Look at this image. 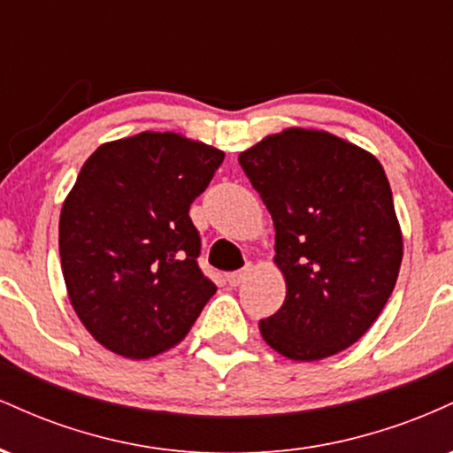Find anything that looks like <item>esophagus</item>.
Here are the masks:
<instances>
[{
  "label": "esophagus",
  "mask_w": 453,
  "mask_h": 453,
  "mask_svg": "<svg viewBox=\"0 0 453 453\" xmlns=\"http://www.w3.org/2000/svg\"><path fill=\"white\" fill-rule=\"evenodd\" d=\"M251 273H253V264H251V262H247L241 270H238V273L227 274V280H230V285H234V288H236V285H241L242 280L247 279L249 274H251Z\"/></svg>",
  "instance_id": "1"
}]
</instances>
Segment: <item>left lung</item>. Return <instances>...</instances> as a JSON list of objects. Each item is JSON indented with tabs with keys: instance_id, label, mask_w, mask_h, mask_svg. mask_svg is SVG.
Segmentation results:
<instances>
[{
	"instance_id": "1",
	"label": "left lung",
	"mask_w": 453,
	"mask_h": 453,
	"mask_svg": "<svg viewBox=\"0 0 453 453\" xmlns=\"http://www.w3.org/2000/svg\"><path fill=\"white\" fill-rule=\"evenodd\" d=\"M274 223L285 303L259 321L296 362L351 347L386 306L403 262V230L386 170L324 129L288 127L238 155Z\"/></svg>"
}]
</instances>
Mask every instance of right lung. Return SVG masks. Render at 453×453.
Listing matches in <instances>:
<instances>
[{
  "instance_id": "1",
  "label": "right lung",
  "mask_w": 453,
  "mask_h": 453,
  "mask_svg": "<svg viewBox=\"0 0 453 453\" xmlns=\"http://www.w3.org/2000/svg\"><path fill=\"white\" fill-rule=\"evenodd\" d=\"M226 153L176 132H140L91 153L65 196L59 256L72 309L117 356L173 349L215 283L197 268L189 206Z\"/></svg>"
}]
</instances>
